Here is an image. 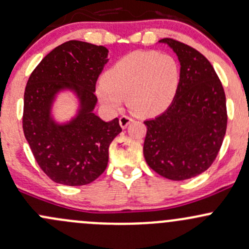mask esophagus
<instances>
[{
  "instance_id": "obj_1",
  "label": "esophagus",
  "mask_w": 249,
  "mask_h": 249,
  "mask_svg": "<svg viewBox=\"0 0 249 249\" xmlns=\"http://www.w3.org/2000/svg\"><path fill=\"white\" fill-rule=\"evenodd\" d=\"M131 122H133V119L129 116H122V117H120V119H119V124H120V126L123 127V129H126L127 125H129Z\"/></svg>"
}]
</instances>
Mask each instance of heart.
Returning a JSON list of instances; mask_svg holds the SVG:
<instances>
[{"mask_svg":"<svg viewBox=\"0 0 249 249\" xmlns=\"http://www.w3.org/2000/svg\"><path fill=\"white\" fill-rule=\"evenodd\" d=\"M180 82V65L171 54L135 51L120 58L98 83L96 94L107 108L118 109L126 98L132 113L155 117L166 111Z\"/></svg>","mask_w":249,"mask_h":249,"instance_id":"heart-1","label":"heart"}]
</instances>
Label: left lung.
Masks as SVG:
<instances>
[{
  "mask_svg": "<svg viewBox=\"0 0 249 249\" xmlns=\"http://www.w3.org/2000/svg\"><path fill=\"white\" fill-rule=\"evenodd\" d=\"M180 62V82L171 106L145 120L143 154L153 171L186 180L205 172L216 159L227 130L223 86L211 63L196 49L172 38L160 40Z\"/></svg>",
  "mask_w": 249,
  "mask_h": 249,
  "instance_id": "1",
  "label": "left lung"
}]
</instances>
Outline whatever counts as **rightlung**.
Masks as SVG:
<instances>
[{"label":"right lung","mask_w":249,"mask_h":249,"mask_svg":"<svg viewBox=\"0 0 249 249\" xmlns=\"http://www.w3.org/2000/svg\"><path fill=\"white\" fill-rule=\"evenodd\" d=\"M108 50L80 40L57 46L36 65L23 95L22 127L36 163L57 184L82 186L98 179L108 163V148L122 132L119 119L104 122L95 113V85ZM71 90L80 108L70 122L51 116L56 94Z\"/></svg>","instance_id":"obj_1"}]
</instances>
